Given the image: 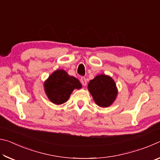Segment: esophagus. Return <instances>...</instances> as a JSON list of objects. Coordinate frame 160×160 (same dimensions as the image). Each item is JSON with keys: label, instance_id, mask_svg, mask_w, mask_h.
Wrapping results in <instances>:
<instances>
[{"label": "esophagus", "instance_id": "obj_1", "mask_svg": "<svg viewBox=\"0 0 160 160\" xmlns=\"http://www.w3.org/2000/svg\"><path fill=\"white\" fill-rule=\"evenodd\" d=\"M80 82H81V83H82V85L84 86H85L87 85V80H86V78L85 77H81Z\"/></svg>", "mask_w": 160, "mask_h": 160}]
</instances>
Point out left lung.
<instances>
[{
	"label": "left lung",
	"instance_id": "left-lung-1",
	"mask_svg": "<svg viewBox=\"0 0 160 160\" xmlns=\"http://www.w3.org/2000/svg\"><path fill=\"white\" fill-rule=\"evenodd\" d=\"M88 90L99 107H107L114 101L117 89L113 79L106 75H97L88 84Z\"/></svg>",
	"mask_w": 160,
	"mask_h": 160
}]
</instances>
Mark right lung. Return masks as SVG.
Instances as JSON below:
<instances>
[{"instance_id":"right-lung-1","label":"right lung","mask_w":160,"mask_h":160,"mask_svg":"<svg viewBox=\"0 0 160 160\" xmlns=\"http://www.w3.org/2000/svg\"><path fill=\"white\" fill-rule=\"evenodd\" d=\"M81 88L80 81L63 70H56L44 82L45 92L48 98L56 104L66 102L72 91Z\"/></svg>"}]
</instances>
